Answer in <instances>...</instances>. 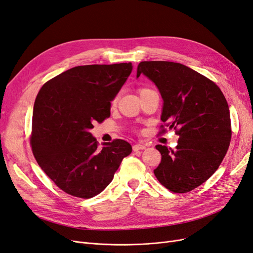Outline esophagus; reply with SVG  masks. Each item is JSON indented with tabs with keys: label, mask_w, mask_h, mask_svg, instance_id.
Wrapping results in <instances>:
<instances>
[{
	"label": "esophagus",
	"mask_w": 253,
	"mask_h": 253,
	"mask_svg": "<svg viewBox=\"0 0 253 253\" xmlns=\"http://www.w3.org/2000/svg\"><path fill=\"white\" fill-rule=\"evenodd\" d=\"M132 148H133V151H138V150H144V149L147 148V146L141 145V144H136Z\"/></svg>",
	"instance_id": "1"
}]
</instances>
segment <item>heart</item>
<instances>
[{"label":"heart","mask_w":253,"mask_h":253,"mask_svg":"<svg viewBox=\"0 0 253 253\" xmlns=\"http://www.w3.org/2000/svg\"><path fill=\"white\" fill-rule=\"evenodd\" d=\"M144 90H147V89H146V88H144V89H141V91H144ZM116 102H117V98L114 100V103H116Z\"/></svg>","instance_id":"b5f03b06"}]
</instances>
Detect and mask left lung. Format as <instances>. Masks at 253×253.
<instances>
[{
  "mask_svg": "<svg viewBox=\"0 0 253 253\" xmlns=\"http://www.w3.org/2000/svg\"><path fill=\"white\" fill-rule=\"evenodd\" d=\"M150 79L163 98L161 120L178 128L175 149L157 145L162 162L154 174L174 193H186L207 181L225 156L231 125L227 101L212 81L181 63L143 61L136 78Z\"/></svg>",
  "mask_w": 253,
  "mask_h": 253,
  "instance_id": "obj_1",
  "label": "left lung"
}]
</instances>
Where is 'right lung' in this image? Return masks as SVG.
Returning a JSON list of instances; mask_svg holds the SVG:
<instances>
[{"label":"right lung","mask_w":253,"mask_h":253,"mask_svg":"<svg viewBox=\"0 0 253 253\" xmlns=\"http://www.w3.org/2000/svg\"><path fill=\"white\" fill-rule=\"evenodd\" d=\"M132 63L80 65L45 82L32 115L31 146L50 179L75 197L88 199L114 179L132 151L123 139L99 148L89 132L110 116L111 101L132 72Z\"/></svg>","instance_id":"right-lung-1"}]
</instances>
